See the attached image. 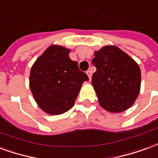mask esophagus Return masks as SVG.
I'll list each match as a JSON object with an SVG mask.
<instances>
[{"label":"esophagus","mask_w":158,"mask_h":158,"mask_svg":"<svg viewBox=\"0 0 158 158\" xmlns=\"http://www.w3.org/2000/svg\"><path fill=\"white\" fill-rule=\"evenodd\" d=\"M87 77H88V78H89V81H91V78H92V71L89 70V71H87Z\"/></svg>","instance_id":"34e87169"}]
</instances>
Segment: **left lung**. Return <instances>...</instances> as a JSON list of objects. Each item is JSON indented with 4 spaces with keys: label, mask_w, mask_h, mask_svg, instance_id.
I'll use <instances>...</instances> for the list:
<instances>
[{
    "label": "left lung",
    "mask_w": 158,
    "mask_h": 158,
    "mask_svg": "<svg viewBox=\"0 0 158 158\" xmlns=\"http://www.w3.org/2000/svg\"><path fill=\"white\" fill-rule=\"evenodd\" d=\"M92 63L97 68L93 84L98 102L107 111H125L135 103L140 88V70L129 55L113 45L94 53Z\"/></svg>",
    "instance_id": "1"
}]
</instances>
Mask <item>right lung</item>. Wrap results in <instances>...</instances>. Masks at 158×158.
<instances>
[{"instance_id":"1","label":"right lung","mask_w":158,"mask_h":158,"mask_svg":"<svg viewBox=\"0 0 158 158\" xmlns=\"http://www.w3.org/2000/svg\"><path fill=\"white\" fill-rule=\"evenodd\" d=\"M70 49L51 45L34 62L29 86L40 108L49 114H61L71 109L87 74L69 57Z\"/></svg>"}]
</instances>
